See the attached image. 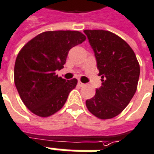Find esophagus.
Here are the masks:
<instances>
[{"instance_id":"34e87169","label":"esophagus","mask_w":154,"mask_h":154,"mask_svg":"<svg viewBox=\"0 0 154 154\" xmlns=\"http://www.w3.org/2000/svg\"><path fill=\"white\" fill-rule=\"evenodd\" d=\"M78 85H79V86H80V87H83V86H85V84H83V83H82L81 81H79L78 82Z\"/></svg>"}]
</instances>
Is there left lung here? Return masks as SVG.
<instances>
[{
	"instance_id": "8db88e82",
	"label": "left lung",
	"mask_w": 154,
	"mask_h": 154,
	"mask_svg": "<svg viewBox=\"0 0 154 154\" xmlns=\"http://www.w3.org/2000/svg\"><path fill=\"white\" fill-rule=\"evenodd\" d=\"M97 60L102 86L86 101L93 115L102 120L115 117L126 107L136 92L140 64L132 48L115 33L85 30Z\"/></svg>"
}]
</instances>
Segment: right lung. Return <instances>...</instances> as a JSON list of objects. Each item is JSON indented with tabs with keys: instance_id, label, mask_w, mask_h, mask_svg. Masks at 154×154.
<instances>
[{
	"instance_id": "obj_1",
	"label": "right lung",
	"mask_w": 154,
	"mask_h": 154,
	"mask_svg": "<svg viewBox=\"0 0 154 154\" xmlns=\"http://www.w3.org/2000/svg\"><path fill=\"white\" fill-rule=\"evenodd\" d=\"M85 39L79 31H47L20 50L14 64V85L33 114L48 117L62 108L78 81L66 80L56 75V70L63 68L69 50Z\"/></svg>"
}]
</instances>
